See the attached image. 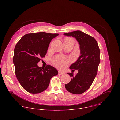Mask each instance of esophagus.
I'll use <instances>...</instances> for the list:
<instances>
[{
  "label": "esophagus",
  "instance_id": "1",
  "mask_svg": "<svg viewBox=\"0 0 120 120\" xmlns=\"http://www.w3.org/2000/svg\"><path fill=\"white\" fill-rule=\"evenodd\" d=\"M64 73L63 72H62V71H58V75H63Z\"/></svg>",
  "mask_w": 120,
  "mask_h": 120
}]
</instances>
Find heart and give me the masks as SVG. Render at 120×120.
Returning <instances> with one entry per match:
<instances>
[{"label": "heart", "mask_w": 120, "mask_h": 120, "mask_svg": "<svg viewBox=\"0 0 120 120\" xmlns=\"http://www.w3.org/2000/svg\"><path fill=\"white\" fill-rule=\"evenodd\" d=\"M73 41L72 38L67 37L65 40V41ZM53 62L54 65L59 68H64L68 64L69 62V59L64 56H56L53 60Z\"/></svg>", "instance_id": "obj_1"}]
</instances>
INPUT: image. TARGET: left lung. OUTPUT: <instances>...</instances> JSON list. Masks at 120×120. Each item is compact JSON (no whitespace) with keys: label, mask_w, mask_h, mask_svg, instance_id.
<instances>
[{"label":"left lung","mask_w":120,"mask_h":120,"mask_svg":"<svg viewBox=\"0 0 120 120\" xmlns=\"http://www.w3.org/2000/svg\"><path fill=\"white\" fill-rule=\"evenodd\" d=\"M65 35L72 36L79 42L80 56L70 66V69L78 70L75 76L73 73H68L71 77V81L65 85L69 92L80 94L86 91L92 84L98 72L100 61V49L95 39L81 31L64 33Z\"/></svg>","instance_id":"obj_1"}]
</instances>
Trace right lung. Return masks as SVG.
Here are the masks:
<instances>
[{
    "mask_svg": "<svg viewBox=\"0 0 120 120\" xmlns=\"http://www.w3.org/2000/svg\"><path fill=\"white\" fill-rule=\"evenodd\" d=\"M58 33L41 32L23 36L15 46L13 63L17 80L27 91L36 94L44 91L49 86L52 77L58 71L50 65L45 68L37 63L45 57L52 40Z\"/></svg>",
    "mask_w": 120,
    "mask_h": 120,
    "instance_id": "add662e5",
    "label": "right lung"
}]
</instances>
